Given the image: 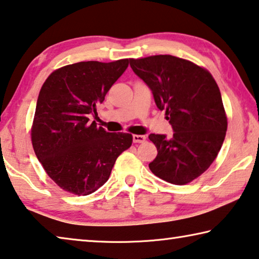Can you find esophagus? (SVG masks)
Here are the masks:
<instances>
[{
  "mask_svg": "<svg viewBox=\"0 0 259 259\" xmlns=\"http://www.w3.org/2000/svg\"><path fill=\"white\" fill-rule=\"evenodd\" d=\"M145 141H146L145 135H138V134L133 135V142L134 143H143Z\"/></svg>",
  "mask_w": 259,
  "mask_h": 259,
  "instance_id": "34e87169",
  "label": "esophagus"
}]
</instances>
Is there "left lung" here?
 <instances>
[{"mask_svg":"<svg viewBox=\"0 0 259 259\" xmlns=\"http://www.w3.org/2000/svg\"><path fill=\"white\" fill-rule=\"evenodd\" d=\"M130 65L175 132L171 138L149 135L158 151L149 168L169 184H188L209 168L225 140L227 118L218 84L209 71L171 55L130 59Z\"/></svg>","mask_w":259,"mask_h":259,"instance_id":"obj_1","label":"left lung"}]
</instances>
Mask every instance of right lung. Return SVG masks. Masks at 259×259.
Here are the masks:
<instances>
[{
  "label": "right lung",
  "mask_w": 259,
  "mask_h": 259,
  "mask_svg": "<svg viewBox=\"0 0 259 259\" xmlns=\"http://www.w3.org/2000/svg\"><path fill=\"white\" fill-rule=\"evenodd\" d=\"M128 66L80 62L54 71L42 84L32 126L33 149L62 189L90 195L108 181L116 159L132 146L128 133H109L90 114Z\"/></svg>",
  "instance_id": "add662e5"
}]
</instances>
